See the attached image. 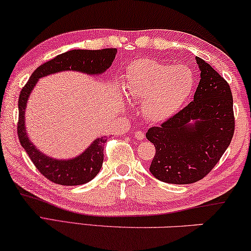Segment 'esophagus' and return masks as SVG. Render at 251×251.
I'll list each match as a JSON object with an SVG mask.
<instances>
[{
    "instance_id": "34e87169",
    "label": "esophagus",
    "mask_w": 251,
    "mask_h": 251,
    "mask_svg": "<svg viewBox=\"0 0 251 251\" xmlns=\"http://www.w3.org/2000/svg\"><path fill=\"white\" fill-rule=\"evenodd\" d=\"M134 135H135V138L138 141H142V140H144V138H145L144 133L141 132V130H137V132L134 133Z\"/></svg>"
}]
</instances>
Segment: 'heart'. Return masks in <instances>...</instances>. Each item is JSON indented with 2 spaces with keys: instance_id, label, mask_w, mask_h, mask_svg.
Instances as JSON below:
<instances>
[{
  "instance_id": "1",
  "label": "heart",
  "mask_w": 251,
  "mask_h": 251,
  "mask_svg": "<svg viewBox=\"0 0 251 251\" xmlns=\"http://www.w3.org/2000/svg\"><path fill=\"white\" fill-rule=\"evenodd\" d=\"M124 87L134 98L143 100L149 119L162 122L177 113L193 95L196 76L192 67L184 64L140 59L127 69Z\"/></svg>"
}]
</instances>
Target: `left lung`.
Here are the masks:
<instances>
[{"label": "left lung", "mask_w": 251, "mask_h": 251, "mask_svg": "<svg viewBox=\"0 0 251 251\" xmlns=\"http://www.w3.org/2000/svg\"><path fill=\"white\" fill-rule=\"evenodd\" d=\"M201 71L194 100L147 138L154 144L150 171L168 184H193L207 176L229 147L234 133L233 99L230 85L200 57Z\"/></svg>", "instance_id": "8db88e82"}]
</instances>
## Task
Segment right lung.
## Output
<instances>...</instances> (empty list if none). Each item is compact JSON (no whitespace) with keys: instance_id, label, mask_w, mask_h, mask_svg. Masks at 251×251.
Listing matches in <instances>:
<instances>
[{"instance_id":"right-lung-1","label":"right lung","mask_w":251,"mask_h":251,"mask_svg":"<svg viewBox=\"0 0 251 251\" xmlns=\"http://www.w3.org/2000/svg\"><path fill=\"white\" fill-rule=\"evenodd\" d=\"M117 54L116 48H103L98 50H73L57 55L33 71L31 76L19 96V121L18 136L22 148L28 153L29 158L37 170L48 180L63 186L83 185L92 180L101 169L103 162V149L106 137L96 138L91 145L76 158L70 160H56L43 154L31 143L25 127V109L28 97L40 77L61 71H78L89 75H98L103 73L113 64Z\"/></svg>"}]
</instances>
